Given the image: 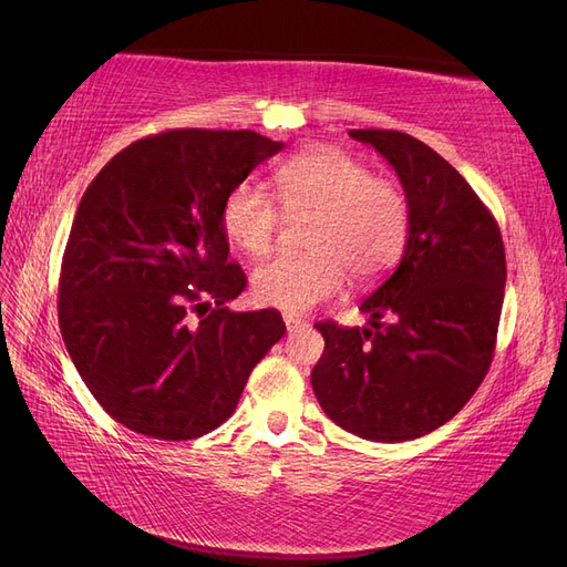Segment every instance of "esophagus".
Returning <instances> with one entry per match:
<instances>
[{"label": "esophagus", "instance_id": "34e87169", "mask_svg": "<svg viewBox=\"0 0 567 567\" xmlns=\"http://www.w3.org/2000/svg\"><path fill=\"white\" fill-rule=\"evenodd\" d=\"M284 323H286L288 333H293V331H298V329H302V326H305V321L298 319V317H293V315H286V317H284Z\"/></svg>", "mask_w": 567, "mask_h": 567}]
</instances>
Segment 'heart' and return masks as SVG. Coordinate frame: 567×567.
Wrapping results in <instances>:
<instances>
[{
  "instance_id": "1",
  "label": "heart",
  "mask_w": 567,
  "mask_h": 567,
  "mask_svg": "<svg viewBox=\"0 0 567 567\" xmlns=\"http://www.w3.org/2000/svg\"><path fill=\"white\" fill-rule=\"evenodd\" d=\"M274 184L279 200L260 184L241 182L221 205V227L252 257L277 246L284 213L315 217L305 238L310 255H281L255 269L252 296L260 305L286 315L310 312L340 293L348 271L371 281L398 262L409 234V198L398 182L373 177L346 151L319 146L284 163Z\"/></svg>"
}]
</instances>
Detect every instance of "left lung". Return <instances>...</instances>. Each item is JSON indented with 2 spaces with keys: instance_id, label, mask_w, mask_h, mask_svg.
I'll use <instances>...</instances> for the list:
<instances>
[{
  "instance_id": "left-lung-1",
  "label": "left lung",
  "mask_w": 567,
  "mask_h": 567,
  "mask_svg": "<svg viewBox=\"0 0 567 567\" xmlns=\"http://www.w3.org/2000/svg\"><path fill=\"white\" fill-rule=\"evenodd\" d=\"M394 167L409 198L400 265L359 305L364 329L315 323L312 388L336 425L373 442L427 435L483 383L499 329L502 231L471 184L431 146L394 130H350Z\"/></svg>"
}]
</instances>
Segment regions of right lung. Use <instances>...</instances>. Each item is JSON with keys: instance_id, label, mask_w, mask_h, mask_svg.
<instances>
[{"instance_id": "right-lung-1", "label": "right lung", "mask_w": 567, "mask_h": 567, "mask_svg": "<svg viewBox=\"0 0 567 567\" xmlns=\"http://www.w3.org/2000/svg\"><path fill=\"white\" fill-rule=\"evenodd\" d=\"M284 142L167 130L113 156L84 192L59 279V326L106 414L156 440L225 423L286 333L277 310L231 312L246 288L221 205Z\"/></svg>"}]
</instances>
